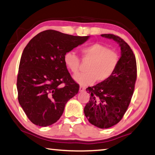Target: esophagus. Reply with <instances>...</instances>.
I'll use <instances>...</instances> for the list:
<instances>
[{"label":"esophagus","mask_w":155,"mask_h":155,"mask_svg":"<svg viewBox=\"0 0 155 155\" xmlns=\"http://www.w3.org/2000/svg\"><path fill=\"white\" fill-rule=\"evenodd\" d=\"M79 91H80V92L84 91H85V88L84 87H82V86H80V89H79Z\"/></svg>","instance_id":"34e87169"}]
</instances>
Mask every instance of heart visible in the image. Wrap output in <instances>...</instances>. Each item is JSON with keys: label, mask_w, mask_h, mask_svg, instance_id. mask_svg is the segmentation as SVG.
I'll list each match as a JSON object with an SVG mask.
<instances>
[{"label": "heart", "mask_w": 155, "mask_h": 155, "mask_svg": "<svg viewBox=\"0 0 155 155\" xmlns=\"http://www.w3.org/2000/svg\"><path fill=\"white\" fill-rule=\"evenodd\" d=\"M82 59L89 61L85 73L75 75L73 78L78 84L87 87L94 84L97 80L104 82L115 72L119 62L117 53L107 46L99 43H94L83 47L81 50ZM65 66L73 74L80 69V59L73 52H67L64 55Z\"/></svg>", "instance_id": "obj_1"}]
</instances>
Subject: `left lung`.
I'll return each instance as SVG.
<instances>
[{"mask_svg": "<svg viewBox=\"0 0 155 155\" xmlns=\"http://www.w3.org/2000/svg\"><path fill=\"white\" fill-rule=\"evenodd\" d=\"M101 36L117 43L121 55L110 78L87 89L91 96L84 112L90 123L107 129L117 124L127 111L134 90L137 71L135 55L124 40L111 34Z\"/></svg>", "mask_w": 155, "mask_h": 155, "instance_id": "1", "label": "left lung"}]
</instances>
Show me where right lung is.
Instances as JSON below:
<instances>
[{
    "instance_id": "obj_1",
    "label": "right lung",
    "mask_w": 155,
    "mask_h": 155,
    "mask_svg": "<svg viewBox=\"0 0 155 155\" xmlns=\"http://www.w3.org/2000/svg\"><path fill=\"white\" fill-rule=\"evenodd\" d=\"M89 38L48 30L33 37L23 50L16 83L18 100L35 125L56 123L66 102L78 93L79 85L65 66L64 55Z\"/></svg>"
}]
</instances>
